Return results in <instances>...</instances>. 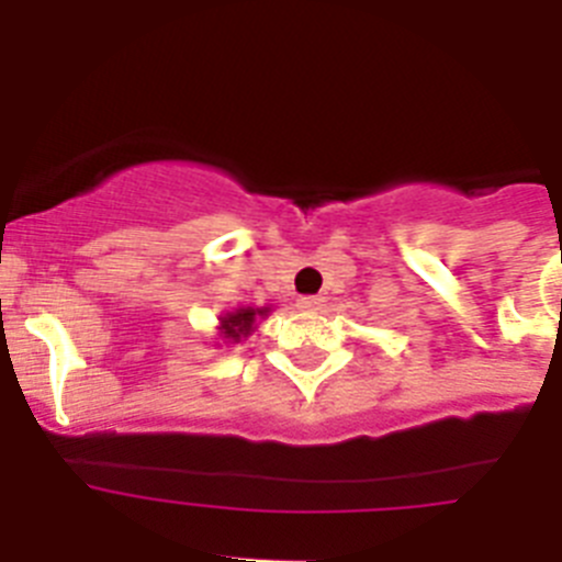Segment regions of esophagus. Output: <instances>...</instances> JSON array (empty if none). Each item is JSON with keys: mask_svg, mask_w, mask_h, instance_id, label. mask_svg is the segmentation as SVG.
I'll list each match as a JSON object with an SVG mask.
<instances>
[{"mask_svg": "<svg viewBox=\"0 0 562 562\" xmlns=\"http://www.w3.org/2000/svg\"><path fill=\"white\" fill-rule=\"evenodd\" d=\"M326 306V301L321 295H310V297H297V310L304 312H321Z\"/></svg>", "mask_w": 562, "mask_h": 562, "instance_id": "1", "label": "esophagus"}]
</instances>
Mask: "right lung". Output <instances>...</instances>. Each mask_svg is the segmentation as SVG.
I'll use <instances>...</instances> for the list:
<instances>
[{
	"mask_svg": "<svg viewBox=\"0 0 562 562\" xmlns=\"http://www.w3.org/2000/svg\"><path fill=\"white\" fill-rule=\"evenodd\" d=\"M272 312V306H238L233 312H222L220 326H216V335L227 346H236L245 337H250L256 331V324L261 317H267Z\"/></svg>",
	"mask_w": 562,
	"mask_h": 562,
	"instance_id": "add662e5",
	"label": "right lung"
}]
</instances>
